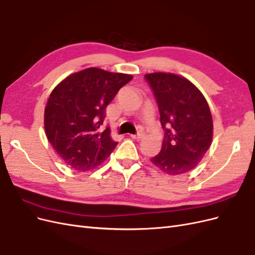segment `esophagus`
<instances>
[{"label":"esophagus","mask_w":255,"mask_h":255,"mask_svg":"<svg viewBox=\"0 0 255 255\" xmlns=\"http://www.w3.org/2000/svg\"><path fill=\"white\" fill-rule=\"evenodd\" d=\"M143 133H138L137 135H129L130 138H133V139H136V140H140L141 138H143Z\"/></svg>","instance_id":"34e87169"}]
</instances>
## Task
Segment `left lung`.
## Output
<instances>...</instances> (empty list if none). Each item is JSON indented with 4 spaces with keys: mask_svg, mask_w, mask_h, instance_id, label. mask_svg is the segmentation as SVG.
<instances>
[{
    "mask_svg": "<svg viewBox=\"0 0 255 255\" xmlns=\"http://www.w3.org/2000/svg\"><path fill=\"white\" fill-rule=\"evenodd\" d=\"M155 96L165 137L152 164L170 175L192 170L213 139V118L204 96L181 75L155 72L144 75Z\"/></svg>",
    "mask_w": 255,
    "mask_h": 255,
    "instance_id": "obj_1",
    "label": "left lung"
}]
</instances>
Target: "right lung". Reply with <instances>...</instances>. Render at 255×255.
Returning <instances> with one entry per match:
<instances>
[{
    "instance_id": "right-lung-1",
    "label": "right lung",
    "mask_w": 255,
    "mask_h": 255,
    "mask_svg": "<svg viewBox=\"0 0 255 255\" xmlns=\"http://www.w3.org/2000/svg\"><path fill=\"white\" fill-rule=\"evenodd\" d=\"M133 76L99 68L72 73L51 92L44 109L48 140L65 163L78 171H89L111 155L118 142L111 129L98 132L105 110L119 89Z\"/></svg>"
}]
</instances>
